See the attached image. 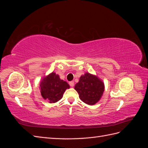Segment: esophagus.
<instances>
[{
  "label": "esophagus",
  "instance_id": "34e87169",
  "mask_svg": "<svg viewBox=\"0 0 148 148\" xmlns=\"http://www.w3.org/2000/svg\"><path fill=\"white\" fill-rule=\"evenodd\" d=\"M69 84H70V86L71 87H73L74 86V82H69Z\"/></svg>",
  "mask_w": 148,
  "mask_h": 148
}]
</instances>
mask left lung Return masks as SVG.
Wrapping results in <instances>:
<instances>
[{
    "label": "left lung",
    "mask_w": 148,
    "mask_h": 148,
    "mask_svg": "<svg viewBox=\"0 0 148 148\" xmlns=\"http://www.w3.org/2000/svg\"><path fill=\"white\" fill-rule=\"evenodd\" d=\"M104 83L96 75L88 72L79 78L75 84V89L79 94V97L88 105H95L99 102L104 91Z\"/></svg>",
    "instance_id": "left-lung-1"
}]
</instances>
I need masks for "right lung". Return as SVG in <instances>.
<instances>
[{
    "mask_svg": "<svg viewBox=\"0 0 148 148\" xmlns=\"http://www.w3.org/2000/svg\"><path fill=\"white\" fill-rule=\"evenodd\" d=\"M69 88L70 85L53 71L44 77L39 83L41 95L43 99L49 103H55L60 100L66 89Z\"/></svg>",
    "mask_w": 148,
    "mask_h": 148,
    "instance_id": "1",
    "label": "right lung"
}]
</instances>
